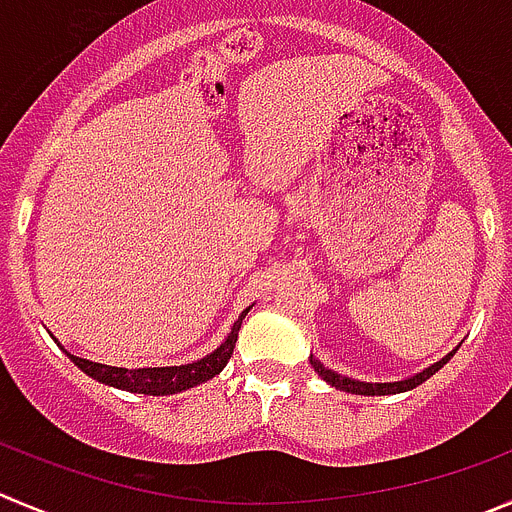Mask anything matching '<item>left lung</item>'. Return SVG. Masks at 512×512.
I'll return each instance as SVG.
<instances>
[{"label": "left lung", "instance_id": "1", "mask_svg": "<svg viewBox=\"0 0 512 512\" xmlns=\"http://www.w3.org/2000/svg\"><path fill=\"white\" fill-rule=\"evenodd\" d=\"M452 354H447L445 359H440L437 364H432V367H427L425 372L415 374V377L410 379H402V382H384V384H372V382H357V379H349V377H339L337 372H332V369H326L324 364L319 362V359L311 357V367L316 369V374L319 377H324L326 382L332 384V387L342 389V392H352V394H369V397H377V394H399V392H407V389H415L417 384L427 382V379L432 377V374L437 372V369H442L447 364V359H450Z\"/></svg>", "mask_w": 512, "mask_h": 512}]
</instances>
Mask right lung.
Wrapping results in <instances>:
<instances>
[{
  "label": "right lung",
  "instance_id": "right-lung-1",
  "mask_svg": "<svg viewBox=\"0 0 512 512\" xmlns=\"http://www.w3.org/2000/svg\"><path fill=\"white\" fill-rule=\"evenodd\" d=\"M248 309L241 311L238 321L233 324L231 334H228L226 342L216 349L213 354L203 357L201 362L183 364V367H148V369H125V367H107V364L90 362V359L80 357H67L77 364L85 374L95 377L97 382L110 384V387L125 389V392H138V394H153V397H160V394H178L183 389H191L196 384L208 382L211 377H216L223 367L231 359L233 347H236L238 329H241V321L246 319Z\"/></svg>",
  "mask_w": 512,
  "mask_h": 512
}]
</instances>
